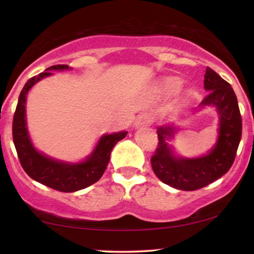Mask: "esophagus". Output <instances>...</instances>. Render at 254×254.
I'll return each mask as SVG.
<instances>
[{
  "label": "esophagus",
  "mask_w": 254,
  "mask_h": 254,
  "mask_svg": "<svg viewBox=\"0 0 254 254\" xmlns=\"http://www.w3.org/2000/svg\"><path fill=\"white\" fill-rule=\"evenodd\" d=\"M150 124H151V117H150L148 113H142L137 117L134 123V127L137 128L141 127H149Z\"/></svg>",
  "instance_id": "obj_1"
}]
</instances>
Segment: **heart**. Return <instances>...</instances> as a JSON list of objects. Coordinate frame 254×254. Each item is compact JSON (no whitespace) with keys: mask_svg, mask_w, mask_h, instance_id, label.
<instances>
[{"mask_svg":"<svg viewBox=\"0 0 254 254\" xmlns=\"http://www.w3.org/2000/svg\"><path fill=\"white\" fill-rule=\"evenodd\" d=\"M182 85H183V81L179 78H176V77H170V78H167L165 80V84H163L166 92L169 94L177 93L180 89V87H182Z\"/></svg>","mask_w":254,"mask_h":254,"instance_id":"1","label":"heart"}]
</instances>
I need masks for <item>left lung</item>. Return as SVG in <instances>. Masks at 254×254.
<instances>
[{
	"label": "left lung",
	"mask_w": 254,
	"mask_h": 254,
	"mask_svg": "<svg viewBox=\"0 0 254 254\" xmlns=\"http://www.w3.org/2000/svg\"><path fill=\"white\" fill-rule=\"evenodd\" d=\"M204 87L208 95L198 109L213 106L218 118L216 142L207 153L195 158L180 157L169 144L179 131L177 126L166 123L157 130L159 143L151 158L152 169L162 183L182 190H196L225 175L233 165L242 135L238 98L231 85L207 67Z\"/></svg>",
	"instance_id": "left-lung-1"
}]
</instances>
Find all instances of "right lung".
<instances>
[{
	"instance_id": "1",
	"label": "right lung",
	"mask_w": 254,
	"mask_h": 254,
	"mask_svg": "<svg viewBox=\"0 0 254 254\" xmlns=\"http://www.w3.org/2000/svg\"><path fill=\"white\" fill-rule=\"evenodd\" d=\"M68 69L71 68L67 65L51 66L38 76L30 78L20 93L12 126L13 142L25 173L36 182L64 192L80 190L100 180L109 165L112 149L127 134V131L103 134L91 154L79 162L58 160L37 150L29 135L27 127V95L38 81L54 75L51 72L53 70L63 71Z\"/></svg>"
}]
</instances>
